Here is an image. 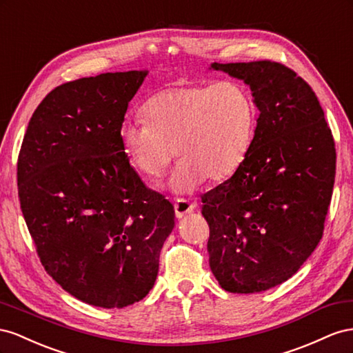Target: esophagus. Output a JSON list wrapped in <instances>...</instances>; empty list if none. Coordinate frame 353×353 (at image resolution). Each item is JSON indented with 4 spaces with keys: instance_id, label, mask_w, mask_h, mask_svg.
<instances>
[{
    "instance_id": "1",
    "label": "esophagus",
    "mask_w": 353,
    "mask_h": 353,
    "mask_svg": "<svg viewBox=\"0 0 353 353\" xmlns=\"http://www.w3.org/2000/svg\"><path fill=\"white\" fill-rule=\"evenodd\" d=\"M195 204L189 203L186 199H177L174 204V211H176V217L177 219H183L185 216L190 214L195 210Z\"/></svg>"
}]
</instances>
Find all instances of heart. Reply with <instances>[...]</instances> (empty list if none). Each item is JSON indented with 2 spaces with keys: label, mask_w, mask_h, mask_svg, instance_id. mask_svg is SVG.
Returning <instances> with one entry per match:
<instances>
[{
  "label": "heart",
  "mask_w": 353,
  "mask_h": 353,
  "mask_svg": "<svg viewBox=\"0 0 353 353\" xmlns=\"http://www.w3.org/2000/svg\"><path fill=\"white\" fill-rule=\"evenodd\" d=\"M145 123L125 121L118 130L128 164L149 180L180 158L167 188L192 194L205 179L223 180L244 163L253 142L256 110L247 90L234 81L176 85L150 96Z\"/></svg>",
  "instance_id": "1"
}]
</instances>
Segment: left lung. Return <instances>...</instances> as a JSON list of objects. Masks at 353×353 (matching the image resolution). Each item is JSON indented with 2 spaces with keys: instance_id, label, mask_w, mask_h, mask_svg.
Listing matches in <instances>:
<instances>
[{
  "instance_id": "obj_1",
  "label": "left lung",
  "mask_w": 353,
  "mask_h": 353,
  "mask_svg": "<svg viewBox=\"0 0 353 353\" xmlns=\"http://www.w3.org/2000/svg\"><path fill=\"white\" fill-rule=\"evenodd\" d=\"M250 87L259 110L244 163L201 196L210 268L230 293L285 283L314 253L336 176V148L315 93L287 66L211 63Z\"/></svg>"
}]
</instances>
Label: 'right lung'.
Masks as SVG:
<instances>
[{"mask_svg":"<svg viewBox=\"0 0 353 353\" xmlns=\"http://www.w3.org/2000/svg\"><path fill=\"white\" fill-rule=\"evenodd\" d=\"M149 70L59 85L34 112L17 161L20 208L41 263L70 296L125 307L152 290L174 208L128 164L118 130Z\"/></svg>","mask_w":353,"mask_h":353,"instance_id":"add662e5","label":"right lung"}]
</instances>
